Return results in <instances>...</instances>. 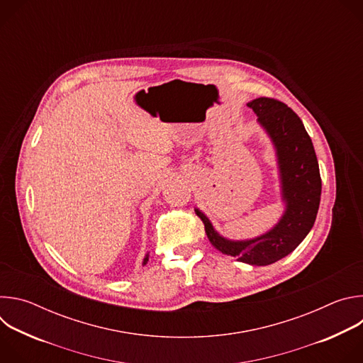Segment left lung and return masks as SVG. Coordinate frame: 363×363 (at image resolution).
<instances>
[{"instance_id": "left-lung-1", "label": "left lung", "mask_w": 363, "mask_h": 363, "mask_svg": "<svg viewBox=\"0 0 363 363\" xmlns=\"http://www.w3.org/2000/svg\"><path fill=\"white\" fill-rule=\"evenodd\" d=\"M248 108L258 116V123L276 147L286 211L269 233L245 241L221 237L203 213L196 208L195 214L218 251L251 266H269L290 254L312 230L320 203L322 179L312 139L287 105L272 97H258L248 103Z\"/></svg>"}]
</instances>
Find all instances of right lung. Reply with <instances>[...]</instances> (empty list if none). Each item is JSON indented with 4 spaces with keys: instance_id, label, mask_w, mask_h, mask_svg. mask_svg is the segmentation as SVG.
<instances>
[{
    "instance_id": "1",
    "label": "right lung",
    "mask_w": 363,
    "mask_h": 363,
    "mask_svg": "<svg viewBox=\"0 0 363 363\" xmlns=\"http://www.w3.org/2000/svg\"><path fill=\"white\" fill-rule=\"evenodd\" d=\"M147 260H149V254H146V257L143 258V264H146V263H147Z\"/></svg>"
}]
</instances>
